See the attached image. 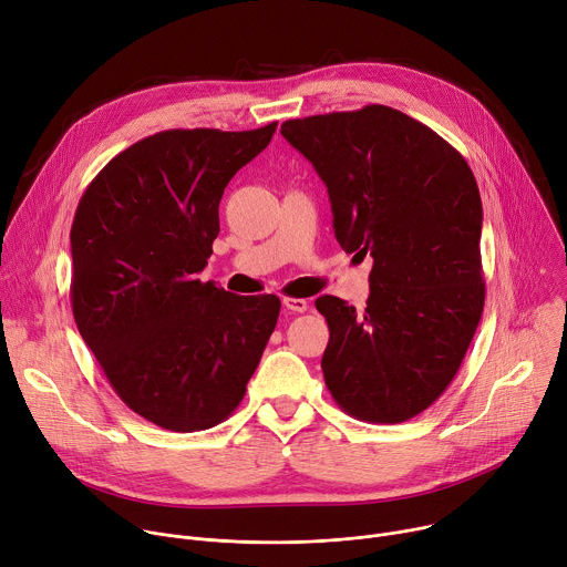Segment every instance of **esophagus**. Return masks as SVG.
I'll use <instances>...</instances> for the list:
<instances>
[{
    "label": "esophagus",
    "mask_w": 567,
    "mask_h": 567,
    "mask_svg": "<svg viewBox=\"0 0 567 567\" xmlns=\"http://www.w3.org/2000/svg\"><path fill=\"white\" fill-rule=\"evenodd\" d=\"M282 305L293 315H302V312L310 310V302H307L305 298H289L287 296V298H282Z\"/></svg>",
    "instance_id": "1"
}]
</instances>
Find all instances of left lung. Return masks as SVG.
<instances>
[{
	"instance_id": "left-lung-1",
	"label": "left lung",
	"mask_w": 567,
	"mask_h": 567,
	"mask_svg": "<svg viewBox=\"0 0 567 567\" xmlns=\"http://www.w3.org/2000/svg\"><path fill=\"white\" fill-rule=\"evenodd\" d=\"M280 133L326 183L341 248L373 257L364 315L317 298L326 386L357 421L414 419L454 380L484 312L477 181L439 133L380 104Z\"/></svg>"
}]
</instances>
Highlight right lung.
Returning a JSON list of instances; mask_svg holds the SVG:
<instances>
[{
    "label": "right lung",
    "instance_id": "obj_1",
    "mask_svg": "<svg viewBox=\"0 0 567 567\" xmlns=\"http://www.w3.org/2000/svg\"><path fill=\"white\" fill-rule=\"evenodd\" d=\"M276 126L148 135L117 153L79 200L74 321L122 402L153 425L198 432L226 421L278 323V296L198 280L226 185Z\"/></svg>",
    "mask_w": 567,
    "mask_h": 567
}]
</instances>
